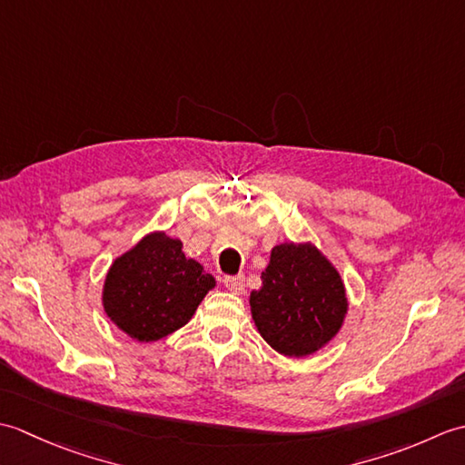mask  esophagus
Masks as SVG:
<instances>
[{"mask_svg": "<svg viewBox=\"0 0 465 465\" xmlns=\"http://www.w3.org/2000/svg\"><path fill=\"white\" fill-rule=\"evenodd\" d=\"M223 283H225V288L235 295H242L245 292V278H243V275H225Z\"/></svg>", "mask_w": 465, "mask_h": 465, "instance_id": "obj_1", "label": "esophagus"}]
</instances>
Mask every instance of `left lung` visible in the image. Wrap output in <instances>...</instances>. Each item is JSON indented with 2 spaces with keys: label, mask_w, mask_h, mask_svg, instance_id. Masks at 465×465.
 Segmentation results:
<instances>
[{
  "label": "left lung",
  "mask_w": 465,
  "mask_h": 465,
  "mask_svg": "<svg viewBox=\"0 0 465 465\" xmlns=\"http://www.w3.org/2000/svg\"><path fill=\"white\" fill-rule=\"evenodd\" d=\"M348 308L338 268L312 242L273 245L262 288L250 293L255 328L288 358L325 348L340 333Z\"/></svg>",
  "instance_id": "left-lung-1"
}]
</instances>
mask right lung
<instances>
[{"label":"right lung","mask_w":465,"mask_h":465,"mask_svg":"<svg viewBox=\"0 0 465 465\" xmlns=\"http://www.w3.org/2000/svg\"><path fill=\"white\" fill-rule=\"evenodd\" d=\"M182 248L165 232H150L117 255L105 273L104 312L135 341H157L183 328L215 288L213 275L185 258Z\"/></svg>","instance_id":"1"}]
</instances>
